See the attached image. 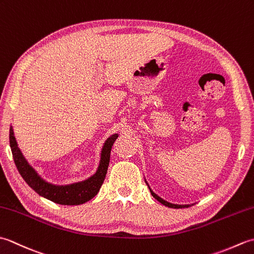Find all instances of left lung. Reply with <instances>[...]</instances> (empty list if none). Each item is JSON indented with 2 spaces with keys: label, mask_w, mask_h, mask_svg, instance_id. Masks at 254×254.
Masks as SVG:
<instances>
[{
  "label": "left lung",
  "mask_w": 254,
  "mask_h": 254,
  "mask_svg": "<svg viewBox=\"0 0 254 254\" xmlns=\"http://www.w3.org/2000/svg\"><path fill=\"white\" fill-rule=\"evenodd\" d=\"M146 185L148 186V183L146 182ZM148 188H149V186H148ZM149 191H150V193H152V195L157 199L158 202H160L161 204L163 205H165V206H168V207H171V208H182V207H189L190 206V205H178V204H172V203H169V202H167V201H165V199H163L161 197H159L157 194L156 193H154L153 191H152V189L149 188Z\"/></svg>",
  "instance_id": "1"
}]
</instances>
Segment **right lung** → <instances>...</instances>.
<instances>
[{
  "instance_id": "add662e5",
  "label": "right lung",
  "mask_w": 254,
  "mask_h": 254,
  "mask_svg": "<svg viewBox=\"0 0 254 254\" xmlns=\"http://www.w3.org/2000/svg\"><path fill=\"white\" fill-rule=\"evenodd\" d=\"M118 134H113L107 139L101 150L100 163L96 174L82 182L72 183L67 186H56L45 181L37 174L35 169L27 163V160L18 148L14 136L13 127H9V146L12 149L15 165L20 176L32 190L39 195L61 205H79L93 198L99 192L107 175L108 166L110 161V153L113 143L118 138Z\"/></svg>"
}]
</instances>
